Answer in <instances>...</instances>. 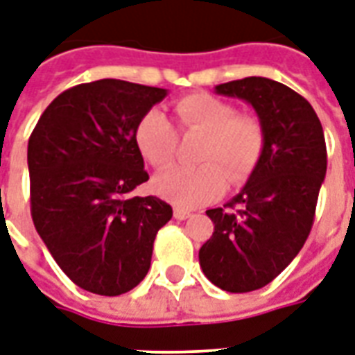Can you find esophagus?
Masks as SVG:
<instances>
[{
	"instance_id": "1",
	"label": "esophagus",
	"mask_w": 355,
	"mask_h": 355,
	"mask_svg": "<svg viewBox=\"0 0 355 355\" xmlns=\"http://www.w3.org/2000/svg\"><path fill=\"white\" fill-rule=\"evenodd\" d=\"M175 218H177V220H188L189 216H191V212H189V210H184V208H175Z\"/></svg>"
}]
</instances>
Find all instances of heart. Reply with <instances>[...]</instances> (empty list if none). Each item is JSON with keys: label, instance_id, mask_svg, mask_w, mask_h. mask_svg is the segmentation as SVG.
Instances as JSON below:
<instances>
[{"label": "heart", "instance_id": "b5f03b06", "mask_svg": "<svg viewBox=\"0 0 355 355\" xmlns=\"http://www.w3.org/2000/svg\"><path fill=\"white\" fill-rule=\"evenodd\" d=\"M173 112L180 132H202L199 166H177L159 173L153 188L180 208H196L221 196L229 182L240 184L255 171L264 153L266 135L251 115H238L234 105L207 93L186 94L175 100ZM135 145L148 164L164 169L177 153V130L158 110L139 119Z\"/></svg>", "mask_w": 355, "mask_h": 355}]
</instances>
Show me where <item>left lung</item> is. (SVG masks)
Listing matches in <instances>:
<instances>
[{"instance_id":"obj_1","label":"left lung","mask_w":355,"mask_h":355,"mask_svg":"<svg viewBox=\"0 0 355 355\" xmlns=\"http://www.w3.org/2000/svg\"><path fill=\"white\" fill-rule=\"evenodd\" d=\"M216 93L253 105L266 145L242 191L207 210L214 232L199 262L221 291L251 292L272 283L309 236L328 167L326 139L313 105L279 81L251 76Z\"/></svg>"}]
</instances>
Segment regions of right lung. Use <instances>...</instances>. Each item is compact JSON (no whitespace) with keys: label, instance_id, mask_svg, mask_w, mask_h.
I'll return each mask as SVG.
<instances>
[{"label":"right lung","instance_id":"add662e5","mask_svg":"<svg viewBox=\"0 0 355 355\" xmlns=\"http://www.w3.org/2000/svg\"><path fill=\"white\" fill-rule=\"evenodd\" d=\"M167 91L123 80L80 83L59 94L27 143L35 229L70 281L119 296L143 281L154 238L173 208L132 197L147 182L134 134Z\"/></svg>","mask_w":355,"mask_h":355}]
</instances>
